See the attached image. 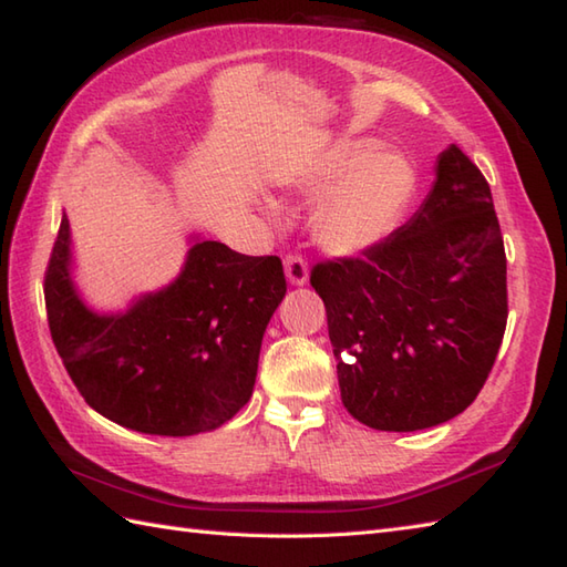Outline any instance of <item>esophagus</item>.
Listing matches in <instances>:
<instances>
[{"instance_id": "obj_1", "label": "esophagus", "mask_w": 567, "mask_h": 567, "mask_svg": "<svg viewBox=\"0 0 567 567\" xmlns=\"http://www.w3.org/2000/svg\"><path fill=\"white\" fill-rule=\"evenodd\" d=\"M285 275L290 285H305L309 280V265L302 256H287L285 258Z\"/></svg>"}]
</instances>
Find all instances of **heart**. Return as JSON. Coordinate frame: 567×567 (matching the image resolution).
I'll return each instance as SVG.
<instances>
[{
    "label": "heart",
    "instance_id": "1",
    "mask_svg": "<svg viewBox=\"0 0 567 567\" xmlns=\"http://www.w3.org/2000/svg\"><path fill=\"white\" fill-rule=\"evenodd\" d=\"M297 189L321 197L315 214L319 244L351 256L392 231L412 197L414 173L400 153L372 141H343L299 175Z\"/></svg>",
    "mask_w": 567,
    "mask_h": 567
}]
</instances>
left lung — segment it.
Instances as JSON below:
<instances>
[{
  "mask_svg": "<svg viewBox=\"0 0 567 567\" xmlns=\"http://www.w3.org/2000/svg\"><path fill=\"white\" fill-rule=\"evenodd\" d=\"M341 402L378 431L443 424L475 402L507 329V256L492 192L455 146L419 212L358 258L321 260Z\"/></svg>",
  "mask_w": 567,
  "mask_h": 567,
  "instance_id": "left-lung-1",
  "label": "left lung"
}]
</instances>
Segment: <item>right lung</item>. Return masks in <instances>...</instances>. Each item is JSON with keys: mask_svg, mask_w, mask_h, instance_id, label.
I'll return each instance as SVG.
<instances>
[{"mask_svg": "<svg viewBox=\"0 0 567 567\" xmlns=\"http://www.w3.org/2000/svg\"><path fill=\"white\" fill-rule=\"evenodd\" d=\"M287 292L282 260L197 240L173 285L124 315H94L70 280L63 214L45 268L48 327L94 412L155 436L219 429L256 384L262 333Z\"/></svg>", "mask_w": 567, "mask_h": 567, "instance_id": "right-lung-1", "label": "right lung"}]
</instances>
